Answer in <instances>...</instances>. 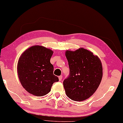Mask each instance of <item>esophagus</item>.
Returning a JSON list of instances; mask_svg holds the SVG:
<instances>
[{
    "instance_id": "1",
    "label": "esophagus",
    "mask_w": 123,
    "mask_h": 123,
    "mask_svg": "<svg viewBox=\"0 0 123 123\" xmlns=\"http://www.w3.org/2000/svg\"><path fill=\"white\" fill-rule=\"evenodd\" d=\"M62 78H63V76H62V75H60V76H59V80L60 81H62Z\"/></svg>"
}]
</instances>
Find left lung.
Listing matches in <instances>:
<instances>
[{"label":"left lung","mask_w":123,"mask_h":123,"mask_svg":"<svg viewBox=\"0 0 123 123\" xmlns=\"http://www.w3.org/2000/svg\"><path fill=\"white\" fill-rule=\"evenodd\" d=\"M70 75L63 81L67 96L75 101L90 98L98 87L103 76L101 60L91 51L80 48L65 52Z\"/></svg>","instance_id":"1"}]
</instances>
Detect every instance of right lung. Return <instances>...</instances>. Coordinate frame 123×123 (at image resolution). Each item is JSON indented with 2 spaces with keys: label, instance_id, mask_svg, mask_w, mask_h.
I'll use <instances>...</instances> for the list:
<instances>
[{
  "label": "right lung",
  "instance_id": "add662e5",
  "mask_svg": "<svg viewBox=\"0 0 123 123\" xmlns=\"http://www.w3.org/2000/svg\"><path fill=\"white\" fill-rule=\"evenodd\" d=\"M53 51L41 46L27 49L18 60V75L21 85L29 93L43 96L50 91L54 82L59 81L53 74L50 60Z\"/></svg>",
  "mask_w": 123,
  "mask_h": 123
}]
</instances>
